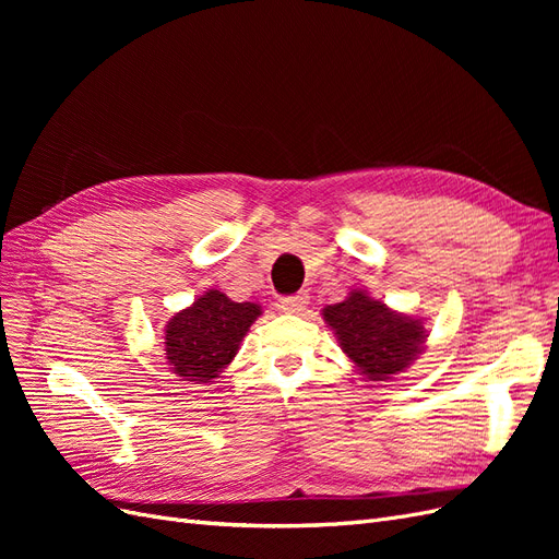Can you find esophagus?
Instances as JSON below:
<instances>
[{"mask_svg": "<svg viewBox=\"0 0 559 559\" xmlns=\"http://www.w3.org/2000/svg\"><path fill=\"white\" fill-rule=\"evenodd\" d=\"M308 302H310V296H308V294H296V296L282 298V300H280V308H282L284 312H289V314H300L302 310L308 308Z\"/></svg>", "mask_w": 559, "mask_h": 559, "instance_id": "esophagus-1", "label": "esophagus"}]
</instances>
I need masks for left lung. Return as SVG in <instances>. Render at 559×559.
Returning <instances> with one entry per match:
<instances>
[{"mask_svg":"<svg viewBox=\"0 0 559 559\" xmlns=\"http://www.w3.org/2000/svg\"><path fill=\"white\" fill-rule=\"evenodd\" d=\"M321 314L359 373L373 382L403 373L427 341L419 319L389 310L364 292H352Z\"/></svg>","mask_w":559,"mask_h":559,"instance_id":"left-lung-1","label":"left lung"}]
</instances>
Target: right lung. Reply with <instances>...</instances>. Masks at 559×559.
<instances>
[{"instance_id":"add662e5","label":"right lung","mask_w":559,"mask_h":559,"mask_svg":"<svg viewBox=\"0 0 559 559\" xmlns=\"http://www.w3.org/2000/svg\"><path fill=\"white\" fill-rule=\"evenodd\" d=\"M261 314L257 302H235L210 289L165 326V354L175 373L193 384L212 382L233 361Z\"/></svg>"}]
</instances>
